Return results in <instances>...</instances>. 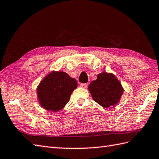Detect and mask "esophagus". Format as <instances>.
Returning a JSON list of instances; mask_svg holds the SVG:
<instances>
[{
    "label": "esophagus",
    "mask_w": 159,
    "mask_h": 159,
    "mask_svg": "<svg viewBox=\"0 0 159 159\" xmlns=\"http://www.w3.org/2000/svg\"><path fill=\"white\" fill-rule=\"evenodd\" d=\"M80 85L81 87L85 89V88H87V86H88V83H81V84H80Z\"/></svg>",
    "instance_id": "34e87169"
}]
</instances>
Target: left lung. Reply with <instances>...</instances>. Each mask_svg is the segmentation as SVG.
I'll return each mask as SVG.
<instances>
[{
    "mask_svg": "<svg viewBox=\"0 0 159 159\" xmlns=\"http://www.w3.org/2000/svg\"><path fill=\"white\" fill-rule=\"evenodd\" d=\"M89 91L95 102L105 108L116 106L120 100L124 89L112 73L102 72L89 85Z\"/></svg>",
    "mask_w": 159,
    "mask_h": 159,
    "instance_id": "obj_1",
    "label": "left lung"
}]
</instances>
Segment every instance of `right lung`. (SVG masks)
Listing matches in <instances>:
<instances>
[{
	"label": "right lung",
	"instance_id": "right-lung-1",
	"mask_svg": "<svg viewBox=\"0 0 159 159\" xmlns=\"http://www.w3.org/2000/svg\"><path fill=\"white\" fill-rule=\"evenodd\" d=\"M77 87L76 79L67 73L53 70L40 81L36 88L38 102L47 111H60L67 104Z\"/></svg>",
	"mask_w": 159,
	"mask_h": 159
}]
</instances>
